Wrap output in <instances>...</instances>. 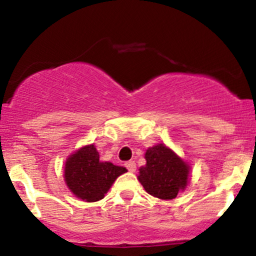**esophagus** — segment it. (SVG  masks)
I'll return each mask as SVG.
<instances>
[{
	"instance_id": "34e87169",
	"label": "esophagus",
	"mask_w": 256,
	"mask_h": 256,
	"mask_svg": "<svg viewBox=\"0 0 256 256\" xmlns=\"http://www.w3.org/2000/svg\"><path fill=\"white\" fill-rule=\"evenodd\" d=\"M125 166H126V168L128 170V171L130 172H134L136 171V162H134V161H128V162L125 164Z\"/></svg>"
}]
</instances>
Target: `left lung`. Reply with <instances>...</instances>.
Returning <instances> with one entry per match:
<instances>
[{
  "label": "left lung",
  "instance_id": "1",
  "mask_svg": "<svg viewBox=\"0 0 256 256\" xmlns=\"http://www.w3.org/2000/svg\"><path fill=\"white\" fill-rule=\"evenodd\" d=\"M146 165L140 167L137 179L149 195L160 200H173L189 183L190 167L171 148L158 143L146 149Z\"/></svg>",
  "mask_w": 256,
  "mask_h": 256
}]
</instances>
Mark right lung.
<instances>
[{"instance_id": "right-lung-1", "label": "right lung", "mask_w": 256, "mask_h": 256, "mask_svg": "<svg viewBox=\"0 0 256 256\" xmlns=\"http://www.w3.org/2000/svg\"><path fill=\"white\" fill-rule=\"evenodd\" d=\"M125 172H128L125 167L100 160L96 146L88 144L67 158L64 178L76 198L85 202H96L104 198L116 179Z\"/></svg>"}]
</instances>
